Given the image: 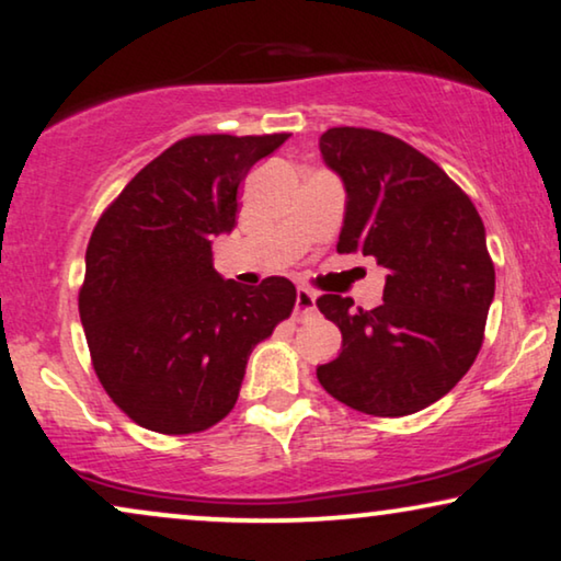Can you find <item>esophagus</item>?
<instances>
[{"label":"esophagus","mask_w":561,"mask_h":561,"mask_svg":"<svg viewBox=\"0 0 561 561\" xmlns=\"http://www.w3.org/2000/svg\"><path fill=\"white\" fill-rule=\"evenodd\" d=\"M317 311V296H313V290L309 288H298L296 290V309H294V317L301 321V319H309L311 313Z\"/></svg>","instance_id":"34e87169"}]
</instances>
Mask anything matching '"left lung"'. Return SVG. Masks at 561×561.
<instances>
[{"label":"left lung","mask_w":561,"mask_h":561,"mask_svg":"<svg viewBox=\"0 0 561 561\" xmlns=\"http://www.w3.org/2000/svg\"><path fill=\"white\" fill-rule=\"evenodd\" d=\"M319 150L347 191L336 252L373 255L388 275L370 311L317 298L342 332V352L317 378L350 409L409 416L447 396L482 347L495 296L485 225L434 160L393 135L332 127Z\"/></svg>","instance_id":"left-lung-1"}]
</instances>
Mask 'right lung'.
<instances>
[{"label": "right lung", "instance_id": "obj_1", "mask_svg": "<svg viewBox=\"0 0 561 561\" xmlns=\"http://www.w3.org/2000/svg\"><path fill=\"white\" fill-rule=\"evenodd\" d=\"M280 135H194L150 160L96 221L79 313L106 393L158 434L204 432L234 409L250 352L296 304L271 275L214 271L211 240L237 225V191Z\"/></svg>", "mask_w": 561, "mask_h": 561}]
</instances>
